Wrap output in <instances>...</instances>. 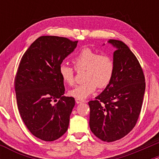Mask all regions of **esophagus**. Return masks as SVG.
I'll return each mask as SVG.
<instances>
[{"mask_svg": "<svg viewBox=\"0 0 159 159\" xmlns=\"http://www.w3.org/2000/svg\"><path fill=\"white\" fill-rule=\"evenodd\" d=\"M75 102H76V103L77 104H80V103H82V102H84V100H82V99H80V98H75Z\"/></svg>", "mask_w": 159, "mask_h": 159, "instance_id": "esophagus-1", "label": "esophagus"}]
</instances>
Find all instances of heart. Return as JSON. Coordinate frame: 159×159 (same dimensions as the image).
<instances>
[{"instance_id":"obj_1","label":"heart","mask_w":159,"mask_h":159,"mask_svg":"<svg viewBox=\"0 0 159 159\" xmlns=\"http://www.w3.org/2000/svg\"><path fill=\"white\" fill-rule=\"evenodd\" d=\"M77 70L84 69L83 83L76 85L69 90L72 97L84 99L95 92L97 88L107 87L112 80L114 72V62L108 54H98L89 48L81 49L72 59ZM59 74L63 81L69 85L73 84L75 70L70 66L62 63L59 66Z\"/></svg>"}]
</instances>
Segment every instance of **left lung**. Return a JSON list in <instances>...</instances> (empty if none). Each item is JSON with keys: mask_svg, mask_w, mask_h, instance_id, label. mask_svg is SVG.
<instances>
[{"mask_svg": "<svg viewBox=\"0 0 159 159\" xmlns=\"http://www.w3.org/2000/svg\"><path fill=\"white\" fill-rule=\"evenodd\" d=\"M107 43L116 48L114 75L103 92L88 104L90 130L100 140L113 142L125 137L136 125L146 84L139 61L129 47L120 40Z\"/></svg>", "mask_w": 159, "mask_h": 159, "instance_id": "8db88e82", "label": "left lung"}]
</instances>
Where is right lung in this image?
<instances>
[{"label":"right lung","instance_id":"obj_1","mask_svg":"<svg viewBox=\"0 0 159 159\" xmlns=\"http://www.w3.org/2000/svg\"><path fill=\"white\" fill-rule=\"evenodd\" d=\"M77 43L65 37L40 36L20 61L15 79L18 109L31 134L45 141L58 139L68 129L75 102L63 96L59 66Z\"/></svg>","mask_w":159,"mask_h":159}]
</instances>
